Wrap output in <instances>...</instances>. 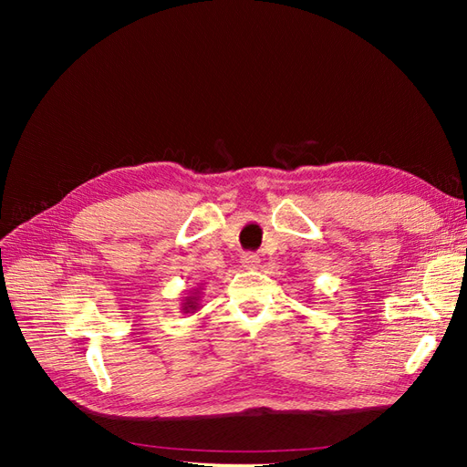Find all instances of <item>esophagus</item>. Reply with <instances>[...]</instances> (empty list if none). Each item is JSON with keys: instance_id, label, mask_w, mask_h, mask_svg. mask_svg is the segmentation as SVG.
<instances>
[{"instance_id": "esophagus-1", "label": "esophagus", "mask_w": 467, "mask_h": 467, "mask_svg": "<svg viewBox=\"0 0 467 467\" xmlns=\"http://www.w3.org/2000/svg\"><path fill=\"white\" fill-rule=\"evenodd\" d=\"M241 263H243V266H249V269H254V266L261 263V259H259V254L249 251V253H243Z\"/></svg>"}]
</instances>
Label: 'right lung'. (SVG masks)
Here are the masks:
<instances>
[{
	"label": "right lung",
	"instance_id": "right-lung-1",
	"mask_svg": "<svg viewBox=\"0 0 467 467\" xmlns=\"http://www.w3.org/2000/svg\"><path fill=\"white\" fill-rule=\"evenodd\" d=\"M198 299H196V296H188V299H186V303H184V306H182V309L186 311V313H191V311H194L196 309V303Z\"/></svg>",
	"mask_w": 467,
	"mask_h": 467
}]
</instances>
